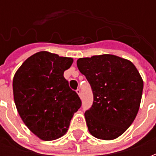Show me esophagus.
<instances>
[{"label":"esophagus","instance_id":"obj_1","mask_svg":"<svg viewBox=\"0 0 156 156\" xmlns=\"http://www.w3.org/2000/svg\"><path fill=\"white\" fill-rule=\"evenodd\" d=\"M76 92L78 93V95H79V97H82V95H81V90L80 89H77V90H76Z\"/></svg>","mask_w":156,"mask_h":156}]
</instances>
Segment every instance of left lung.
I'll return each instance as SVG.
<instances>
[{
    "mask_svg": "<svg viewBox=\"0 0 156 156\" xmlns=\"http://www.w3.org/2000/svg\"><path fill=\"white\" fill-rule=\"evenodd\" d=\"M77 66L93 93V104L85 112L91 135L99 139L118 138L138 114L143 82L131 61L104 54L79 58Z\"/></svg>",
    "mask_w": 156,
    "mask_h": 156,
    "instance_id": "obj_1",
    "label": "left lung"
}]
</instances>
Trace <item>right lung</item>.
Here are the masks:
<instances>
[{
    "label": "right lung",
    "mask_w": 156,
    "mask_h": 156,
    "mask_svg": "<svg viewBox=\"0 0 156 156\" xmlns=\"http://www.w3.org/2000/svg\"><path fill=\"white\" fill-rule=\"evenodd\" d=\"M70 57L39 52L27 58L13 80V98L21 118L40 139L52 141L68 130L82 101L64 78Z\"/></svg>",
    "instance_id": "obj_1"
}]
</instances>
